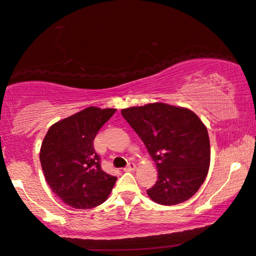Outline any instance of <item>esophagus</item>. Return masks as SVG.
<instances>
[{"label":"esophagus","mask_w":256,"mask_h":256,"mask_svg":"<svg viewBox=\"0 0 256 256\" xmlns=\"http://www.w3.org/2000/svg\"><path fill=\"white\" fill-rule=\"evenodd\" d=\"M134 168H136V164L133 163V162H130L128 165L124 168V171L125 172H131V171H134Z\"/></svg>","instance_id":"1"}]
</instances>
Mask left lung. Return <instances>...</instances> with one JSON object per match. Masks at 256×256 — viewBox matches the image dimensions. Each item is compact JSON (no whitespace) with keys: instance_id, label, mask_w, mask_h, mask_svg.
<instances>
[{"instance_id":"obj_1","label":"left lung","mask_w":256,"mask_h":256,"mask_svg":"<svg viewBox=\"0 0 256 256\" xmlns=\"http://www.w3.org/2000/svg\"><path fill=\"white\" fill-rule=\"evenodd\" d=\"M156 163L158 180L147 190L157 204L176 205L192 198L210 168L208 128L190 109L162 102L120 110Z\"/></svg>"}]
</instances>
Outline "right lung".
<instances>
[{
	"mask_svg": "<svg viewBox=\"0 0 256 256\" xmlns=\"http://www.w3.org/2000/svg\"><path fill=\"white\" fill-rule=\"evenodd\" d=\"M116 109L88 107L48 128L40 160L48 184L74 208H92L107 200L116 176L102 171L93 141Z\"/></svg>",
	"mask_w": 256,
	"mask_h": 256,
	"instance_id": "add662e5",
	"label": "right lung"
}]
</instances>
